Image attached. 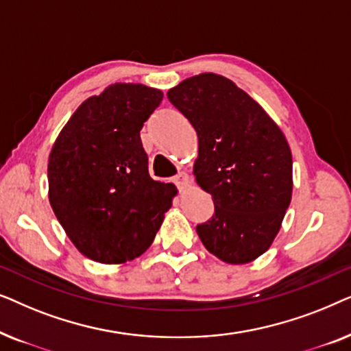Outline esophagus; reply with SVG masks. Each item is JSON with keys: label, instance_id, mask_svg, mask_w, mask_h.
Masks as SVG:
<instances>
[{"label": "esophagus", "instance_id": "obj_1", "mask_svg": "<svg viewBox=\"0 0 351 351\" xmlns=\"http://www.w3.org/2000/svg\"><path fill=\"white\" fill-rule=\"evenodd\" d=\"M174 184L177 185V189H179V190H184L190 184V177L186 176L185 172H180V174H177L174 177Z\"/></svg>", "mask_w": 351, "mask_h": 351}]
</instances>
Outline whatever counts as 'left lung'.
I'll return each instance as SVG.
<instances>
[{"mask_svg": "<svg viewBox=\"0 0 351 351\" xmlns=\"http://www.w3.org/2000/svg\"><path fill=\"white\" fill-rule=\"evenodd\" d=\"M167 99L198 134L196 184L214 215L196 225L220 261H256L280 232L292 196V155L278 124L251 95L215 73L186 78Z\"/></svg>", "mask_w": 351, "mask_h": 351, "instance_id": "1", "label": "left lung"}]
</instances>
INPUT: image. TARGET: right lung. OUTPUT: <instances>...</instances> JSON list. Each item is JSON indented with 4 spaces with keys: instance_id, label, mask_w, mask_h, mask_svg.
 Returning <instances> with one entry per match:
<instances>
[{
    "instance_id": "right-lung-1",
    "label": "right lung",
    "mask_w": 351,
    "mask_h": 351,
    "mask_svg": "<svg viewBox=\"0 0 351 351\" xmlns=\"http://www.w3.org/2000/svg\"><path fill=\"white\" fill-rule=\"evenodd\" d=\"M160 89L114 83L76 108L52 145L49 203L76 249L100 263H124L150 247L176 186L153 180L141 129Z\"/></svg>"
}]
</instances>
